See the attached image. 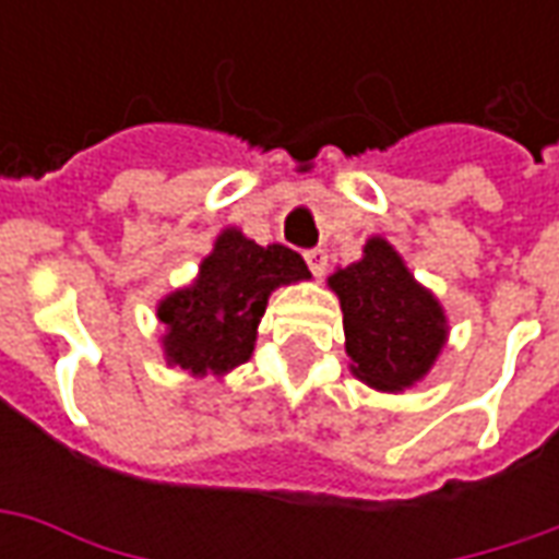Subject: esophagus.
<instances>
[{"instance_id":"esophagus-1","label":"esophagus","mask_w":559,"mask_h":559,"mask_svg":"<svg viewBox=\"0 0 559 559\" xmlns=\"http://www.w3.org/2000/svg\"><path fill=\"white\" fill-rule=\"evenodd\" d=\"M305 260H308V269L314 272L317 278H323L329 269V257L323 248H311V251H305Z\"/></svg>"}]
</instances>
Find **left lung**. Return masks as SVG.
<instances>
[{"instance_id": "left-lung-1", "label": "left lung", "mask_w": 559, "mask_h": 559, "mask_svg": "<svg viewBox=\"0 0 559 559\" xmlns=\"http://www.w3.org/2000/svg\"><path fill=\"white\" fill-rule=\"evenodd\" d=\"M326 284L341 302L353 377L395 395L428 377L449 341V317L395 245L371 236L362 257L335 269Z\"/></svg>"}]
</instances>
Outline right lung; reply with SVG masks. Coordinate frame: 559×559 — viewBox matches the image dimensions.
Masks as SVG:
<instances>
[{"instance_id": "1", "label": "right lung", "mask_w": 559, "mask_h": 559, "mask_svg": "<svg viewBox=\"0 0 559 559\" xmlns=\"http://www.w3.org/2000/svg\"><path fill=\"white\" fill-rule=\"evenodd\" d=\"M305 260L287 245H257L239 227H224L197 278L158 302L160 350L167 365L194 377H224L251 359L269 296L308 281Z\"/></svg>"}]
</instances>
